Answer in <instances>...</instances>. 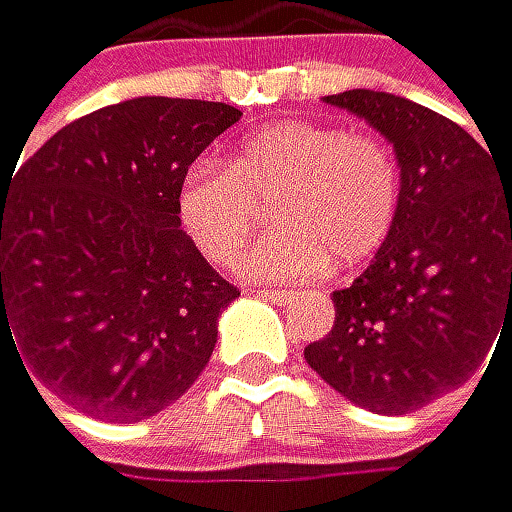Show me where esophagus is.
<instances>
[{
	"mask_svg": "<svg viewBox=\"0 0 512 512\" xmlns=\"http://www.w3.org/2000/svg\"><path fill=\"white\" fill-rule=\"evenodd\" d=\"M246 291H250V294H259V297H266V300H275V304H291V291H275V288H246Z\"/></svg>",
	"mask_w": 512,
	"mask_h": 512,
	"instance_id": "esophagus-1",
	"label": "esophagus"
}]
</instances>
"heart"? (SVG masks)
<instances>
[{
  "label": "heart",
  "instance_id": "b5f03b06",
  "mask_svg": "<svg viewBox=\"0 0 512 512\" xmlns=\"http://www.w3.org/2000/svg\"><path fill=\"white\" fill-rule=\"evenodd\" d=\"M269 205L278 231L253 246L243 272L300 285L329 259L354 269L383 250L402 208V167L377 132L281 120L243 139L227 167H189L177 215L199 253L227 269Z\"/></svg>",
  "mask_w": 512,
  "mask_h": 512
}]
</instances>
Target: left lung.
I'll return each mask as SVG.
<instances>
[{
  "label": "left lung",
  "instance_id": "8db88e82",
  "mask_svg": "<svg viewBox=\"0 0 512 512\" xmlns=\"http://www.w3.org/2000/svg\"><path fill=\"white\" fill-rule=\"evenodd\" d=\"M326 100L396 145L402 208L370 269L332 294V332L304 358L354 405L408 415L475 377L512 332V180L415 100L364 88Z\"/></svg>",
  "mask_w": 512,
  "mask_h": 512
}]
</instances>
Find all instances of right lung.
I'll use <instances>...</instances> for the list:
<instances>
[{"label": "right lung", "instance_id": "1", "mask_svg": "<svg viewBox=\"0 0 512 512\" xmlns=\"http://www.w3.org/2000/svg\"><path fill=\"white\" fill-rule=\"evenodd\" d=\"M237 120L215 100H123L0 183V358L21 350L53 396L100 421L151 418L196 383L240 288L180 231L177 196Z\"/></svg>", "mask_w": 512, "mask_h": 512}]
</instances>
